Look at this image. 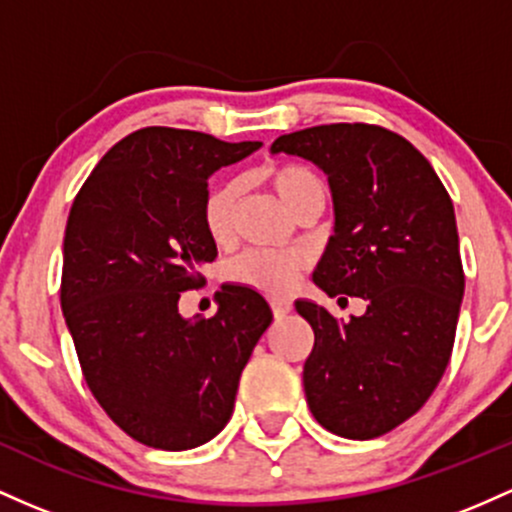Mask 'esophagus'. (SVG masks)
I'll return each instance as SVG.
<instances>
[{"instance_id":"34e87169","label":"esophagus","mask_w":512,"mask_h":512,"mask_svg":"<svg viewBox=\"0 0 512 512\" xmlns=\"http://www.w3.org/2000/svg\"><path fill=\"white\" fill-rule=\"evenodd\" d=\"M271 309H273V317L275 319H283V317H287V314H290L292 304L287 302V300H273L271 302Z\"/></svg>"}]
</instances>
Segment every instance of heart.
Returning <instances> with one entry per match:
<instances>
[{"label":"heart","mask_w":512,"mask_h":512,"mask_svg":"<svg viewBox=\"0 0 512 512\" xmlns=\"http://www.w3.org/2000/svg\"><path fill=\"white\" fill-rule=\"evenodd\" d=\"M266 179L292 212L300 208L309 195L324 191V181L312 169L300 164L273 166L266 171ZM234 208H237V186L232 181L215 183L205 193L200 215H203L205 232L217 244H225L232 239ZM304 268H307V256L300 251L278 254V251L251 249L229 263L227 278L237 285L263 292V295L280 297L297 285Z\"/></svg>","instance_id":"heart-1"}]
</instances>
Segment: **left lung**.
<instances>
[{"instance_id":"left-lung-1","label":"left lung","mask_w":512,"mask_h":512,"mask_svg":"<svg viewBox=\"0 0 512 512\" xmlns=\"http://www.w3.org/2000/svg\"><path fill=\"white\" fill-rule=\"evenodd\" d=\"M271 152L329 176L336 222L312 278L329 297L367 302L350 321L295 302L314 331L309 411L341 438H380L426 404L450 363L464 295L452 200L428 159L380 125H317L280 135Z\"/></svg>"}]
</instances>
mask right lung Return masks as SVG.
Returning a JSON list of instances; mask_svg holds the SVG:
<instances>
[{
  "instance_id": "add662e5",
  "label": "right lung",
  "mask_w": 512,
  "mask_h": 512,
  "mask_svg": "<svg viewBox=\"0 0 512 512\" xmlns=\"http://www.w3.org/2000/svg\"><path fill=\"white\" fill-rule=\"evenodd\" d=\"M261 142L142 128L96 164L67 217L60 302L101 409L130 438L191 450L234 411L239 377L273 312L256 290L222 285L215 317L183 319L181 292L217 256L203 227L208 179Z\"/></svg>"
}]
</instances>
